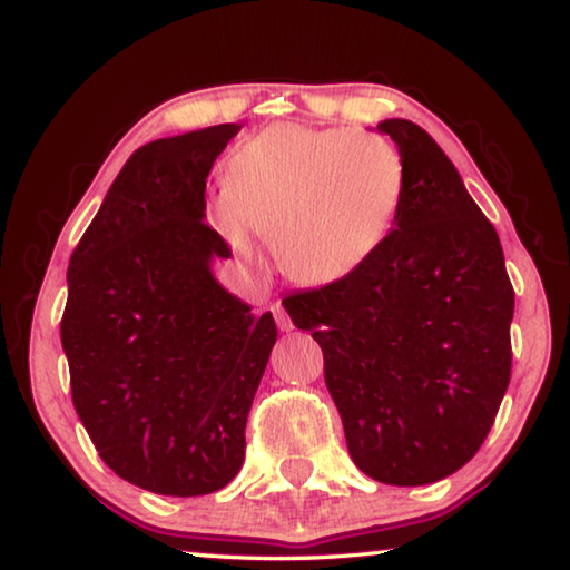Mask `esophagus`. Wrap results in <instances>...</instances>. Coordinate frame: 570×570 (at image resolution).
Instances as JSON below:
<instances>
[{"mask_svg": "<svg viewBox=\"0 0 570 570\" xmlns=\"http://www.w3.org/2000/svg\"><path fill=\"white\" fill-rule=\"evenodd\" d=\"M271 312H274V317H276V325H278V330H282V333H292L294 325H292V320H288V314L284 312L282 304H274V307H271Z\"/></svg>", "mask_w": 570, "mask_h": 570, "instance_id": "obj_1", "label": "esophagus"}]
</instances>
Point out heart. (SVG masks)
I'll return each instance as SVG.
<instances>
[{"label":"heart","mask_w":570,"mask_h":570,"mask_svg":"<svg viewBox=\"0 0 570 570\" xmlns=\"http://www.w3.org/2000/svg\"><path fill=\"white\" fill-rule=\"evenodd\" d=\"M404 194V156L384 135L282 122L233 153L209 219L240 256H256V230L286 276L325 286L384 245Z\"/></svg>","instance_id":"obj_1"}]
</instances>
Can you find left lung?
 Listing matches in <instances>:
<instances>
[{"label": "left lung", "instance_id": "1", "mask_svg": "<svg viewBox=\"0 0 570 570\" xmlns=\"http://www.w3.org/2000/svg\"><path fill=\"white\" fill-rule=\"evenodd\" d=\"M406 194L384 245L351 276L284 299L325 355L358 469L422 487L487 440L512 373L514 288L494 225L420 125L384 120Z\"/></svg>", "mask_w": 570, "mask_h": 570}]
</instances>
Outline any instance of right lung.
<instances>
[{"mask_svg":"<svg viewBox=\"0 0 570 570\" xmlns=\"http://www.w3.org/2000/svg\"><path fill=\"white\" fill-rule=\"evenodd\" d=\"M240 125L138 148L68 263L61 343L76 414L120 479L164 497L219 491L240 471L245 422L276 343L271 312L212 276L230 245L204 189Z\"/></svg>","mask_w":570,"mask_h":570,"instance_id":"1","label":"right lung"}]
</instances>
